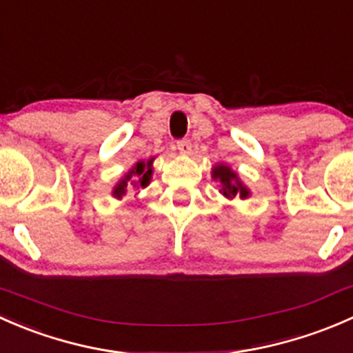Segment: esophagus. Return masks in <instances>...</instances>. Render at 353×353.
Segmentation results:
<instances>
[{
	"label": "esophagus",
	"mask_w": 353,
	"mask_h": 353,
	"mask_svg": "<svg viewBox=\"0 0 353 353\" xmlns=\"http://www.w3.org/2000/svg\"><path fill=\"white\" fill-rule=\"evenodd\" d=\"M177 150H179L181 155H190L191 154V141L188 138L177 141Z\"/></svg>",
	"instance_id": "1"
}]
</instances>
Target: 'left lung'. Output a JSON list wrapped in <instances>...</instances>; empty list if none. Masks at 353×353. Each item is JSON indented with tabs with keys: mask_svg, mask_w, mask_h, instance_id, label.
Returning a JSON list of instances; mask_svg holds the SVG:
<instances>
[{
	"mask_svg": "<svg viewBox=\"0 0 353 353\" xmlns=\"http://www.w3.org/2000/svg\"><path fill=\"white\" fill-rule=\"evenodd\" d=\"M212 177L213 181H220V184H222L220 193H222L225 198L232 199L239 196L244 199L249 196V190L243 183H241L239 176H237L230 167L223 165V163H219V165H215L212 169Z\"/></svg>",
	"mask_w": 353,
	"mask_h": 353,
	"instance_id": "left-lung-1",
	"label": "left lung"
}]
</instances>
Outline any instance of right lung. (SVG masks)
<instances>
[{
	"instance_id": "obj_1",
	"label": "right lung",
	"mask_w": 353,
	"mask_h": 353,
	"mask_svg": "<svg viewBox=\"0 0 353 353\" xmlns=\"http://www.w3.org/2000/svg\"><path fill=\"white\" fill-rule=\"evenodd\" d=\"M154 157L148 160H140L133 165V169L119 181V183L114 186L112 196L114 198H123L126 194V190L130 184H133L134 188H147L152 181V174H154Z\"/></svg>"
}]
</instances>
